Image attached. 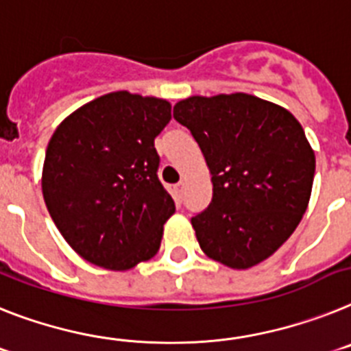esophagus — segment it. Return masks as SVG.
Here are the masks:
<instances>
[{
    "label": "esophagus",
    "instance_id": "esophagus-1",
    "mask_svg": "<svg viewBox=\"0 0 351 351\" xmlns=\"http://www.w3.org/2000/svg\"><path fill=\"white\" fill-rule=\"evenodd\" d=\"M173 191H175V196L178 197V201L182 199V196H184V191H185V182H178V184L175 185V189H173Z\"/></svg>",
    "mask_w": 351,
    "mask_h": 351
}]
</instances>
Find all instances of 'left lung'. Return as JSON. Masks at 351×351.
Here are the masks:
<instances>
[{
  "label": "left lung",
  "instance_id": "obj_1",
  "mask_svg": "<svg viewBox=\"0 0 351 351\" xmlns=\"http://www.w3.org/2000/svg\"><path fill=\"white\" fill-rule=\"evenodd\" d=\"M173 117L191 130L212 175V203L191 219L201 251L237 270L270 258L309 205L316 158L302 125L249 93L189 97Z\"/></svg>",
  "mask_w": 351,
  "mask_h": 351
}]
</instances>
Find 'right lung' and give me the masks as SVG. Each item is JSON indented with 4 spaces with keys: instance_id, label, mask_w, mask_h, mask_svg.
Instances as JSON below:
<instances>
[{
    "instance_id": "1",
    "label": "right lung",
    "mask_w": 351,
    "mask_h": 351,
    "mask_svg": "<svg viewBox=\"0 0 351 351\" xmlns=\"http://www.w3.org/2000/svg\"><path fill=\"white\" fill-rule=\"evenodd\" d=\"M169 120L167 100L112 91L54 130L42 194L63 239L90 263L130 270L157 254L164 222L175 213L154 145Z\"/></svg>"
}]
</instances>
